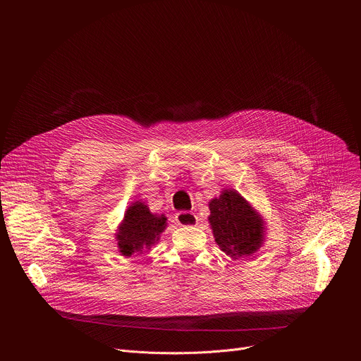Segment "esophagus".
Instances as JSON below:
<instances>
[{"mask_svg":"<svg viewBox=\"0 0 361 361\" xmlns=\"http://www.w3.org/2000/svg\"><path fill=\"white\" fill-rule=\"evenodd\" d=\"M176 221L180 226H195L198 223V217L194 213L188 212H178L176 214Z\"/></svg>","mask_w":361,"mask_h":361,"instance_id":"34e87169","label":"esophagus"}]
</instances>
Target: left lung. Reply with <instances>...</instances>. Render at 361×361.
<instances>
[{"label":"left lung","instance_id":"8db88e82","mask_svg":"<svg viewBox=\"0 0 361 361\" xmlns=\"http://www.w3.org/2000/svg\"><path fill=\"white\" fill-rule=\"evenodd\" d=\"M209 207L216 243L233 260L251 255L262 247L264 221L238 191L224 190Z\"/></svg>","mask_w":361,"mask_h":361}]
</instances>
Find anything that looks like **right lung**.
I'll return each instance as SVG.
<instances>
[{
  "mask_svg": "<svg viewBox=\"0 0 361 361\" xmlns=\"http://www.w3.org/2000/svg\"><path fill=\"white\" fill-rule=\"evenodd\" d=\"M167 227V217L149 213L144 202L135 201L127 209L123 223L116 233L118 251L124 257L141 252L159 241Z\"/></svg>",
  "mask_w": 361,
  "mask_h": 361,
  "instance_id": "add662e5",
  "label": "right lung"
}]
</instances>
